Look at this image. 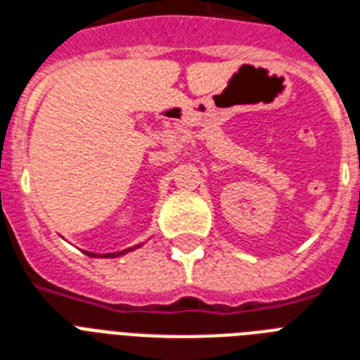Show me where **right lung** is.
<instances>
[{"label":"right lung","instance_id":"right-lung-1","mask_svg":"<svg viewBox=\"0 0 360 360\" xmlns=\"http://www.w3.org/2000/svg\"><path fill=\"white\" fill-rule=\"evenodd\" d=\"M143 243H139V245H134V247H128V249H124V251H117V253H107V255H98V253H90V251H84V253L89 255V257H94V259H117V257H122V255L130 253V251H134V249H137V247H141Z\"/></svg>","mask_w":360,"mask_h":360}]
</instances>
